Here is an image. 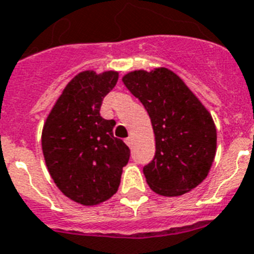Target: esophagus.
<instances>
[{
	"label": "esophagus",
	"instance_id": "34e87169",
	"mask_svg": "<svg viewBox=\"0 0 254 254\" xmlns=\"http://www.w3.org/2000/svg\"><path fill=\"white\" fill-rule=\"evenodd\" d=\"M125 143H127L129 147H131V145H133V138L131 137H127V139H125Z\"/></svg>",
	"mask_w": 254,
	"mask_h": 254
}]
</instances>
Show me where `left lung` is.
Returning a JSON list of instances; mask_svg holds the SVG:
<instances>
[{
    "label": "left lung",
    "mask_w": 254,
    "mask_h": 254,
    "mask_svg": "<svg viewBox=\"0 0 254 254\" xmlns=\"http://www.w3.org/2000/svg\"><path fill=\"white\" fill-rule=\"evenodd\" d=\"M123 82L143 104L155 134V156L143 167L148 187L167 197L194 189L215 158L216 129L209 111L167 67L134 70Z\"/></svg>",
    "instance_id": "left-lung-1"
}]
</instances>
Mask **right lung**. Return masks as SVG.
I'll use <instances>...</instances> for the list:
<instances>
[{
    "mask_svg": "<svg viewBox=\"0 0 254 254\" xmlns=\"http://www.w3.org/2000/svg\"><path fill=\"white\" fill-rule=\"evenodd\" d=\"M119 73L86 70L64 88L41 133L45 164L67 198L84 206L107 201L119 189L130 150L113 137L115 120L100 116L103 99Z\"/></svg>",
    "mask_w": 254,
    "mask_h": 254,
    "instance_id": "add662e5",
    "label": "right lung"
}]
</instances>
